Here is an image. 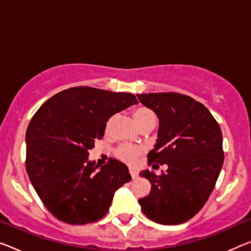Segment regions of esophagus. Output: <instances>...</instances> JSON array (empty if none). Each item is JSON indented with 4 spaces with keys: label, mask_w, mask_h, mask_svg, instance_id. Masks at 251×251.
Instances as JSON below:
<instances>
[{
    "label": "esophagus",
    "mask_w": 251,
    "mask_h": 251,
    "mask_svg": "<svg viewBox=\"0 0 251 251\" xmlns=\"http://www.w3.org/2000/svg\"><path fill=\"white\" fill-rule=\"evenodd\" d=\"M130 175H131V178H132V179H137L138 176H139L138 172L134 171V169H130Z\"/></svg>",
    "instance_id": "1"
}]
</instances>
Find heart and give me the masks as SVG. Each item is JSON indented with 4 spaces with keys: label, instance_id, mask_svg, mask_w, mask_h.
<instances>
[{
    "label": "heart",
    "instance_id": "obj_1",
    "mask_svg": "<svg viewBox=\"0 0 251 251\" xmlns=\"http://www.w3.org/2000/svg\"><path fill=\"white\" fill-rule=\"evenodd\" d=\"M133 118L134 121L140 129L145 128L148 126H156L157 125V114L153 112L151 109L147 106H139L133 110ZM114 120V118H111L106 123V131H109L111 125ZM141 149L131 145H122L115 150V156L119 159L125 161L126 164L136 163L138 157L140 156Z\"/></svg>",
    "mask_w": 251,
    "mask_h": 251
}]
</instances>
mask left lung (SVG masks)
Returning a JSON list of instances; mask_svg holds the SVG:
<instances>
[{
  "label": "left lung",
  "instance_id": "8db88e82",
  "mask_svg": "<svg viewBox=\"0 0 251 251\" xmlns=\"http://www.w3.org/2000/svg\"><path fill=\"white\" fill-rule=\"evenodd\" d=\"M137 96L159 120L148 164L168 166L159 176L148 169L139 173L151 184L139 204L153 222L180 225L202 209L217 183L225 160L221 129L210 111L191 96L173 92Z\"/></svg>",
  "mask_w": 251,
  "mask_h": 251
}]
</instances>
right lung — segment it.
<instances>
[{
    "label": "right lung",
    "mask_w": 251,
    "mask_h": 251,
    "mask_svg": "<svg viewBox=\"0 0 251 251\" xmlns=\"http://www.w3.org/2000/svg\"><path fill=\"white\" fill-rule=\"evenodd\" d=\"M137 103L131 93L78 86L53 95L34 113L25 133V168L53 217L86 225L106 214L115 191L131 176L114 158L99 168L88 150L112 115Z\"/></svg>",
    "instance_id": "add662e5"
}]
</instances>
